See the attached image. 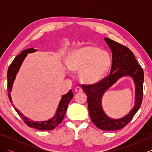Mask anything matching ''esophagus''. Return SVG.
Wrapping results in <instances>:
<instances>
[{
    "label": "esophagus",
    "mask_w": 152,
    "mask_h": 152,
    "mask_svg": "<svg viewBox=\"0 0 152 152\" xmlns=\"http://www.w3.org/2000/svg\"><path fill=\"white\" fill-rule=\"evenodd\" d=\"M75 91L76 93H81V92L83 91V89H82V88H81V87L78 86V87H76V88H75Z\"/></svg>",
    "instance_id": "1"
}]
</instances>
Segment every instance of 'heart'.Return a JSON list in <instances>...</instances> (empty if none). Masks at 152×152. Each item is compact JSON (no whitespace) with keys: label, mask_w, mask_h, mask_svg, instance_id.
Returning <instances> with one entry per match:
<instances>
[{"label":"heart","mask_w":152,"mask_h":152,"mask_svg":"<svg viewBox=\"0 0 152 152\" xmlns=\"http://www.w3.org/2000/svg\"><path fill=\"white\" fill-rule=\"evenodd\" d=\"M109 54L96 46H86L74 51L66 59L68 68L72 71L81 70L83 82L93 83L101 80L110 65Z\"/></svg>","instance_id":"obj_1"}]
</instances>
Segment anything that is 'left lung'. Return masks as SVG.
Instances as JSON below:
<instances>
[{
	"label": "left lung",
	"instance_id": "left-lung-1",
	"mask_svg": "<svg viewBox=\"0 0 152 152\" xmlns=\"http://www.w3.org/2000/svg\"><path fill=\"white\" fill-rule=\"evenodd\" d=\"M104 40L112 51L110 74L93 84H82V88L88 96L89 113L93 124L101 130L115 131L127 125L140 107L143 98L144 71L138 64L133 53L128 48L108 38H105ZM124 75H131L135 81L136 86L135 107L125 117L118 120L111 119L102 110V96L106 89Z\"/></svg>",
	"mask_w": 152,
	"mask_h": 152
}]
</instances>
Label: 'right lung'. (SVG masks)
Instances as JSON below:
<instances>
[{
	"mask_svg": "<svg viewBox=\"0 0 152 152\" xmlns=\"http://www.w3.org/2000/svg\"><path fill=\"white\" fill-rule=\"evenodd\" d=\"M37 50H34V48H29V49L25 50L22 51L21 53L18 55V56L15 57L14 61L10 65L8 72H7V80H8V95L10 99V101L12 102L11 96H10V92L12 91L13 83L14 82V80L15 78V76L17 74L18 70L20 68L22 62L23 61L25 57L27 56V53H33L36 51ZM73 97V93L72 92V90L68 92L66 95H64L62 96L61 101L59 102V104L58 106V108L57 110L56 114L54 115L53 118H51L49 120L45 121H33L28 119L27 117H25L21 113L19 112L18 110L14 108L15 110L17 112L18 115L22 118L23 121L26 124L28 127L36 129L38 130H43V131H50L53 130L56 127L59 125L65 115L66 109L69 105L70 100Z\"/></svg>",
	"mask_w": 152,
	"mask_h": 152,
	"instance_id": "add662e5",
	"label": "right lung"
}]
</instances>
